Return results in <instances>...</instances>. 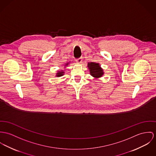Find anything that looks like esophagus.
Segmentation results:
<instances>
[{
	"label": "esophagus",
	"mask_w": 156,
	"mask_h": 156,
	"mask_svg": "<svg viewBox=\"0 0 156 156\" xmlns=\"http://www.w3.org/2000/svg\"><path fill=\"white\" fill-rule=\"evenodd\" d=\"M82 61H83V58H78L77 59H76V62H79V63H81L82 62Z\"/></svg>",
	"instance_id": "obj_1"
}]
</instances>
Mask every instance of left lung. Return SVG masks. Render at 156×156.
<instances>
[{
  "label": "left lung",
  "instance_id": "left-lung-1",
  "mask_svg": "<svg viewBox=\"0 0 156 156\" xmlns=\"http://www.w3.org/2000/svg\"><path fill=\"white\" fill-rule=\"evenodd\" d=\"M88 67L90 69L91 75L95 78L101 77L103 75V71L99 66L98 63L90 62L88 64Z\"/></svg>",
  "mask_w": 156,
  "mask_h": 156
}]
</instances>
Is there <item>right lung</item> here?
Here are the masks:
<instances>
[{
	"instance_id": "add662e5",
	"label": "right lung",
	"mask_w": 156,
	"mask_h": 156,
	"mask_svg": "<svg viewBox=\"0 0 156 156\" xmlns=\"http://www.w3.org/2000/svg\"><path fill=\"white\" fill-rule=\"evenodd\" d=\"M68 63H67L66 65H68ZM63 72H60V71H59V72H58L57 73V75H56V76H62L63 75Z\"/></svg>"
}]
</instances>
